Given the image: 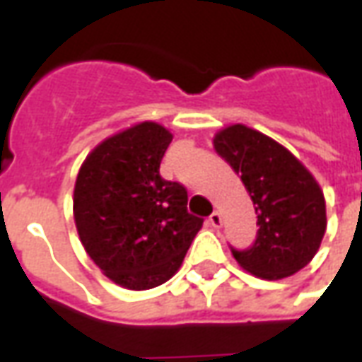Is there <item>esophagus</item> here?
I'll return each mask as SVG.
<instances>
[{"mask_svg":"<svg viewBox=\"0 0 362 362\" xmlns=\"http://www.w3.org/2000/svg\"><path fill=\"white\" fill-rule=\"evenodd\" d=\"M208 221H210V226H212V228H220V226H221V214L220 212H212V214H210V218H208Z\"/></svg>","mask_w":362,"mask_h":362,"instance_id":"obj_1","label":"esophagus"}]
</instances>
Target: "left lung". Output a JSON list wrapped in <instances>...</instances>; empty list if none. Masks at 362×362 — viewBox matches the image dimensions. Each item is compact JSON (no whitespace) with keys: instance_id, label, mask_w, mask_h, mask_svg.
I'll list each match as a JSON object with an SVG mask.
<instances>
[{"instance_id":"1","label":"left lung","mask_w":362,"mask_h":362,"mask_svg":"<svg viewBox=\"0 0 362 362\" xmlns=\"http://www.w3.org/2000/svg\"><path fill=\"white\" fill-rule=\"evenodd\" d=\"M216 152L233 168L255 204L257 239L231 252L262 279L293 276L315 258L326 231V202L310 171L270 136L245 125L216 134Z\"/></svg>"}]
</instances>
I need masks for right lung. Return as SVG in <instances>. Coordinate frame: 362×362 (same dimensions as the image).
Instances as JSON below:
<instances>
[{
    "mask_svg": "<svg viewBox=\"0 0 362 362\" xmlns=\"http://www.w3.org/2000/svg\"><path fill=\"white\" fill-rule=\"evenodd\" d=\"M171 133L144 121L98 144L76 175L73 214L94 264L117 286L152 289L179 270L202 218L187 189L160 175Z\"/></svg>",
    "mask_w": 362,
    "mask_h": 362,
    "instance_id": "right-lung-1",
    "label": "right lung"
}]
</instances>
